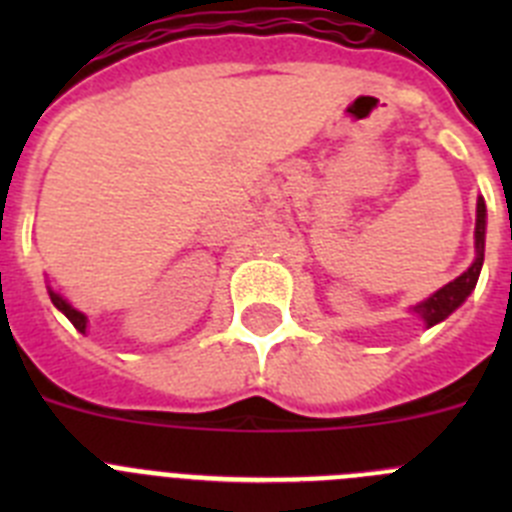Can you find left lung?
Wrapping results in <instances>:
<instances>
[{
	"label": "left lung",
	"mask_w": 512,
	"mask_h": 512,
	"mask_svg": "<svg viewBox=\"0 0 512 512\" xmlns=\"http://www.w3.org/2000/svg\"><path fill=\"white\" fill-rule=\"evenodd\" d=\"M485 235H487V207L485 200L479 197L477 200V223H474V261L461 277H456L454 282L443 284L438 292H433L428 300L413 305V312L425 323V328H433V325L443 323L449 318L456 307H461L467 302V297L472 295L474 287H477L479 271L485 264Z\"/></svg>",
	"instance_id": "left-lung-1"
}]
</instances>
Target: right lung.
<instances>
[{
    "label": "right lung",
    "mask_w": 512,
    "mask_h": 512,
    "mask_svg": "<svg viewBox=\"0 0 512 512\" xmlns=\"http://www.w3.org/2000/svg\"><path fill=\"white\" fill-rule=\"evenodd\" d=\"M48 295H51L53 305H56L58 310H61L63 315H66V318L71 320V323H74V328L79 330V333H87V323H89V320H87V315H84V312L76 310V307L71 305L69 300H63V297L58 295V292H53L51 287H48Z\"/></svg>",
    "instance_id": "right-lung-1"
}]
</instances>
